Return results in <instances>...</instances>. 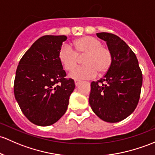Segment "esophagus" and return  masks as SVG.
<instances>
[{
  "instance_id": "esophagus-1",
  "label": "esophagus",
  "mask_w": 155,
  "mask_h": 155,
  "mask_svg": "<svg viewBox=\"0 0 155 155\" xmlns=\"http://www.w3.org/2000/svg\"><path fill=\"white\" fill-rule=\"evenodd\" d=\"M74 82H75V85H76V87H77V86L79 85V84L81 83V81L80 80H77V79H76V80H75Z\"/></svg>"
}]
</instances>
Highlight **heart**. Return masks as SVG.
Returning a JSON list of instances; mask_svg holds the SVG:
<instances>
[{"mask_svg":"<svg viewBox=\"0 0 155 155\" xmlns=\"http://www.w3.org/2000/svg\"><path fill=\"white\" fill-rule=\"evenodd\" d=\"M74 50L64 45L58 51V59L66 71H71L76 66L78 57L84 56L82 63L84 65L76 68L70 73L74 79H89L99 74L106 73L112 63L110 50L102 47L100 41L92 36H84L75 40L73 43Z\"/></svg>","mask_w":155,"mask_h":155,"instance_id":"b5f03b06","label":"heart"}]
</instances>
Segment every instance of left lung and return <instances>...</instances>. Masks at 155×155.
I'll use <instances>...</instances> for the list:
<instances>
[{"mask_svg": "<svg viewBox=\"0 0 155 155\" xmlns=\"http://www.w3.org/2000/svg\"><path fill=\"white\" fill-rule=\"evenodd\" d=\"M106 41L112 63L103 78L91 84L89 103L101 120L117 123L133 113L139 102L143 75L136 55L123 40L108 32H98Z\"/></svg>", "mask_w": 155, "mask_h": 155, "instance_id": "left-lung-1", "label": "left lung"}]
</instances>
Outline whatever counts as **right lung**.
Segmentation results:
<instances>
[{"label": "right lung", "mask_w": 155, "mask_h": 155, "mask_svg": "<svg viewBox=\"0 0 155 155\" xmlns=\"http://www.w3.org/2000/svg\"><path fill=\"white\" fill-rule=\"evenodd\" d=\"M65 35H44L24 53L16 70L14 94L25 117L33 124L48 126L66 112L75 88L58 59Z\"/></svg>", "instance_id": "add662e5"}]
</instances>
